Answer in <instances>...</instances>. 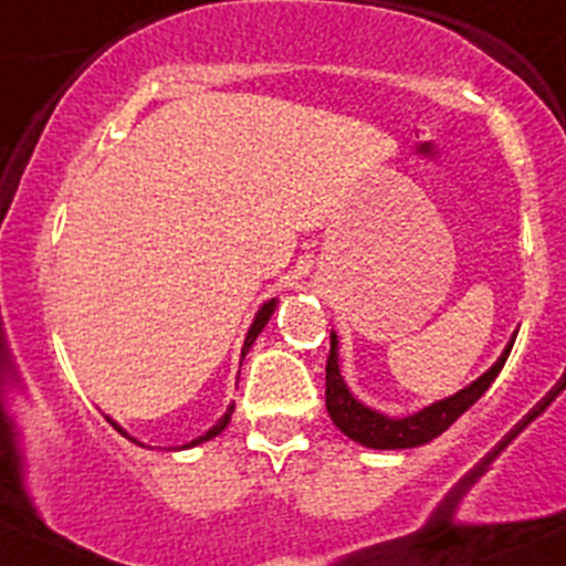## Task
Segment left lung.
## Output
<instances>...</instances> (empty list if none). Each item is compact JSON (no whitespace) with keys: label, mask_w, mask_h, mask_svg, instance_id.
I'll use <instances>...</instances> for the list:
<instances>
[{"label":"left lung","mask_w":566,"mask_h":566,"mask_svg":"<svg viewBox=\"0 0 566 566\" xmlns=\"http://www.w3.org/2000/svg\"><path fill=\"white\" fill-rule=\"evenodd\" d=\"M513 349V340L507 344V349L502 352V357L496 359L492 368L486 370L478 381L470 387L459 389L457 395L446 397V400L432 402L424 411L406 416V419H389V416L370 411L363 402H357L346 389L344 378L338 370V340L331 333V354H327L325 365V406L331 413L333 424L340 432L349 434L357 443L368 446V449H413V446L430 443L432 438H438L440 432L449 430L451 424L468 411L470 406L492 387L496 374L505 365L507 354Z\"/></svg>","instance_id":"obj_1"}]
</instances>
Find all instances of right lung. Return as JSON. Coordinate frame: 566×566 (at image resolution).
<instances>
[{
	"label": "right lung",
	"instance_id": "add662e5",
	"mask_svg": "<svg viewBox=\"0 0 566 566\" xmlns=\"http://www.w3.org/2000/svg\"><path fill=\"white\" fill-rule=\"evenodd\" d=\"M273 308H276V303H273V301H269V303H265V306H263V308H260V312H258V316H254V322H252L250 333H247V338H244V349H241V354H247V352H250V346L254 344V338H258V333H260V331H263V327H265V322H269V319H271ZM231 413H233V406H228V411H226V413H222V419H220V421H217V424L212 427V430H209V432H203V434H201V438L190 440V443H188V446H198V443H203V440H212V438H214V434H220V432H222V430H226V427H228V421H231ZM109 424H112V427H115V430H117V432H120V434H126V432H123V430H120V427H117V424H115V421H112V419H109ZM126 438H128V434H126ZM188 446H185V449H188Z\"/></svg>",
	"mask_w": 566,
	"mask_h": 566
}]
</instances>
